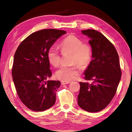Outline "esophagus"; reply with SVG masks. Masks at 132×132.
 Listing matches in <instances>:
<instances>
[{"mask_svg":"<svg viewBox=\"0 0 132 132\" xmlns=\"http://www.w3.org/2000/svg\"><path fill=\"white\" fill-rule=\"evenodd\" d=\"M61 85H67V84H69L70 83V81H64V80H61Z\"/></svg>","mask_w":132,"mask_h":132,"instance_id":"esophagus-1","label":"esophagus"}]
</instances>
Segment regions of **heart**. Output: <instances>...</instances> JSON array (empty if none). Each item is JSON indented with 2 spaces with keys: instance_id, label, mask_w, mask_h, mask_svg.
<instances>
[{
  "instance_id": "heart-1",
  "label": "heart",
  "mask_w": 132,
  "mask_h": 132,
  "mask_svg": "<svg viewBox=\"0 0 132 132\" xmlns=\"http://www.w3.org/2000/svg\"><path fill=\"white\" fill-rule=\"evenodd\" d=\"M61 52H71V63L72 66H62L55 72V77L64 81H71L79 76L80 67L86 68L91 63L92 58V49L90 44L83 43L82 39L77 36L70 35L67 36L60 44ZM47 57L50 64L57 67L60 64L61 55L54 46L49 47ZM80 65H79V64Z\"/></svg>"
}]
</instances>
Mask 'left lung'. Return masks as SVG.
I'll list each match as a JSON object with an SVG mask.
<instances>
[{"instance_id": "obj_1", "label": "left lung", "mask_w": 132, "mask_h": 132, "mask_svg": "<svg viewBox=\"0 0 132 132\" xmlns=\"http://www.w3.org/2000/svg\"><path fill=\"white\" fill-rule=\"evenodd\" d=\"M90 38L92 60L85 72V79L92 83L80 82L78 103L89 112L103 110L112 100L121 76L118 53L111 42L94 29L83 30Z\"/></svg>"}]
</instances>
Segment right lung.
Segmentation results:
<instances>
[{
    "label": "right lung",
    "instance_id": "1",
    "mask_svg": "<svg viewBox=\"0 0 132 132\" xmlns=\"http://www.w3.org/2000/svg\"><path fill=\"white\" fill-rule=\"evenodd\" d=\"M65 33L55 29L38 30L25 38L15 53L12 69L14 85L20 99L32 111H45L55 102L61 83L46 80L52 75L47 52Z\"/></svg>",
    "mask_w": 132,
    "mask_h": 132
}]
</instances>
